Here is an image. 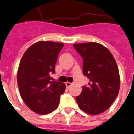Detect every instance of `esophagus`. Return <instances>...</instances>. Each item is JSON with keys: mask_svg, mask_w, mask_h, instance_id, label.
Instances as JSON below:
<instances>
[{"mask_svg": "<svg viewBox=\"0 0 134 134\" xmlns=\"http://www.w3.org/2000/svg\"><path fill=\"white\" fill-rule=\"evenodd\" d=\"M66 87L68 88H69L70 87H71V86L72 85V83H70V82H66Z\"/></svg>", "mask_w": 134, "mask_h": 134, "instance_id": "34e87169", "label": "esophagus"}]
</instances>
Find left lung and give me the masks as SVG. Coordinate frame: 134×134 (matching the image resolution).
Returning <instances> with one entry per match:
<instances>
[{"mask_svg":"<svg viewBox=\"0 0 134 134\" xmlns=\"http://www.w3.org/2000/svg\"><path fill=\"white\" fill-rule=\"evenodd\" d=\"M83 59V74L90 79L76 97L79 108L90 115L105 111L118 96L120 79L118 65L105 47L96 42L73 44Z\"/></svg>","mask_w":134,"mask_h":134,"instance_id":"1","label":"left lung"}]
</instances>
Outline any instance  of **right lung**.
Instances as JSON below:
<instances>
[{
  "instance_id": "obj_1",
  "label": "right lung",
  "mask_w": 134,
  "mask_h": 134,
  "mask_svg": "<svg viewBox=\"0 0 134 134\" xmlns=\"http://www.w3.org/2000/svg\"><path fill=\"white\" fill-rule=\"evenodd\" d=\"M64 44L40 41L25 52L19 66L17 83L22 100L32 111L40 115L52 113L59 105L64 83L51 80Z\"/></svg>"
}]
</instances>
